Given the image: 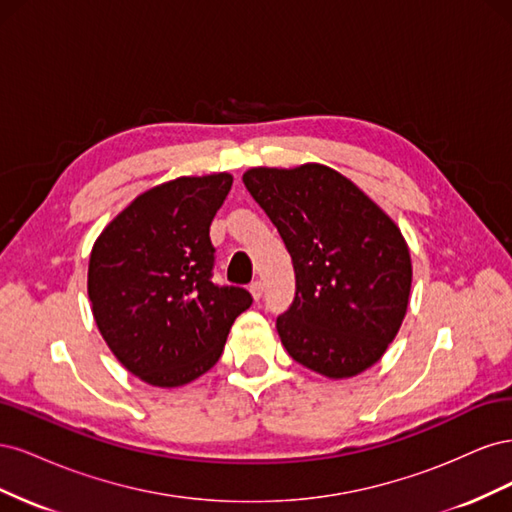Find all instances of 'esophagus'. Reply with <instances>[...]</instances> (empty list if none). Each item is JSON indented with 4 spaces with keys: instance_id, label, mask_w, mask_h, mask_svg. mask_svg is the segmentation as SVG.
Returning <instances> with one entry per match:
<instances>
[{
    "instance_id": "34e87169",
    "label": "esophagus",
    "mask_w": 512,
    "mask_h": 512,
    "mask_svg": "<svg viewBox=\"0 0 512 512\" xmlns=\"http://www.w3.org/2000/svg\"><path fill=\"white\" fill-rule=\"evenodd\" d=\"M250 292H252V297H254L256 301H260V299H262V292H265V286H262L260 280H256V282L250 284Z\"/></svg>"
}]
</instances>
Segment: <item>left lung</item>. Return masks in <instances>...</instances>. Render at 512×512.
<instances>
[{"instance_id":"1","label":"left lung","mask_w":512,"mask_h":512,"mask_svg":"<svg viewBox=\"0 0 512 512\" xmlns=\"http://www.w3.org/2000/svg\"><path fill=\"white\" fill-rule=\"evenodd\" d=\"M243 183L292 258L294 299L275 324L288 354L327 378L378 363L406 316L412 284L395 222L322 164L252 168Z\"/></svg>"}]
</instances>
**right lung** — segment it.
Wrapping results in <instances>:
<instances>
[{
    "label": "right lung",
    "instance_id": "right-lung-1",
    "mask_svg": "<svg viewBox=\"0 0 512 512\" xmlns=\"http://www.w3.org/2000/svg\"><path fill=\"white\" fill-rule=\"evenodd\" d=\"M232 177H179L151 188L104 228L89 258L87 290L108 348L153 386L203 376L235 318L252 305L239 286L213 282L209 226Z\"/></svg>",
    "mask_w": 512,
    "mask_h": 512
}]
</instances>
